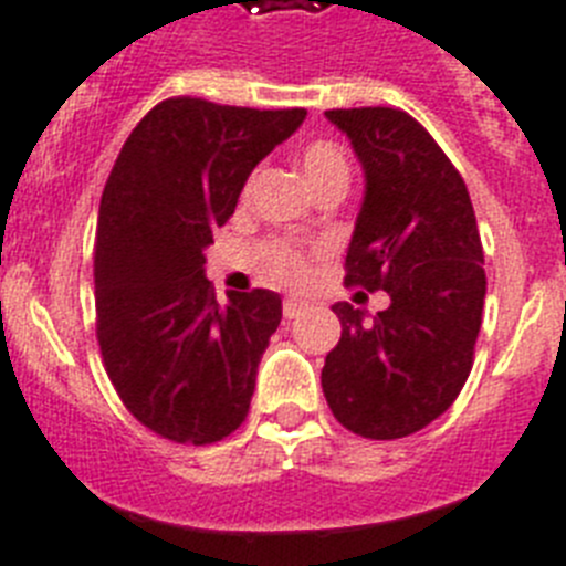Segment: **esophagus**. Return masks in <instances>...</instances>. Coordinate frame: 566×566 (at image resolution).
Listing matches in <instances>:
<instances>
[{
	"label": "esophagus",
	"instance_id": "1",
	"mask_svg": "<svg viewBox=\"0 0 566 566\" xmlns=\"http://www.w3.org/2000/svg\"><path fill=\"white\" fill-rule=\"evenodd\" d=\"M307 302H302V298H284V319H296L298 313L305 311Z\"/></svg>",
	"mask_w": 566,
	"mask_h": 566
}]
</instances>
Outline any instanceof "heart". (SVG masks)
<instances>
[{
    "label": "heart",
    "instance_id": "1",
    "mask_svg": "<svg viewBox=\"0 0 566 566\" xmlns=\"http://www.w3.org/2000/svg\"><path fill=\"white\" fill-rule=\"evenodd\" d=\"M302 172L307 184H319L334 175H348V164L342 158V151L331 144H311L302 151ZM268 268L273 279L284 284H302L311 273V261L305 250L293 244H270L268 247Z\"/></svg>",
    "mask_w": 566,
    "mask_h": 566
}]
</instances>
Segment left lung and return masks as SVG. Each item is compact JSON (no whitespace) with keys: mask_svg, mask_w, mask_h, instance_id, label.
<instances>
[{"mask_svg":"<svg viewBox=\"0 0 566 566\" xmlns=\"http://www.w3.org/2000/svg\"><path fill=\"white\" fill-rule=\"evenodd\" d=\"M365 195L345 282L386 291L371 322L336 302L342 336L322 368V391L354 434L397 440L426 429L458 400L472 371L486 273L472 201L434 137L400 108H334Z\"/></svg>","mask_w":566,"mask_h":566,"instance_id":"left-lung-1","label":"left lung"}]
</instances>
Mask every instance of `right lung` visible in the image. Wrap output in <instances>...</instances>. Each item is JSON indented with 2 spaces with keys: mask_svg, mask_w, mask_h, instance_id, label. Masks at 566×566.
I'll use <instances>...</instances> for the list:
<instances>
[{
  "mask_svg": "<svg viewBox=\"0 0 566 566\" xmlns=\"http://www.w3.org/2000/svg\"><path fill=\"white\" fill-rule=\"evenodd\" d=\"M305 114L172 97L137 123L114 160L94 244L97 342L123 406L166 440L216 443L250 411L282 296L218 302L203 250L250 172Z\"/></svg>",
  "mask_w": 566,
  "mask_h": 566,
  "instance_id": "obj_1",
  "label": "right lung"
}]
</instances>
